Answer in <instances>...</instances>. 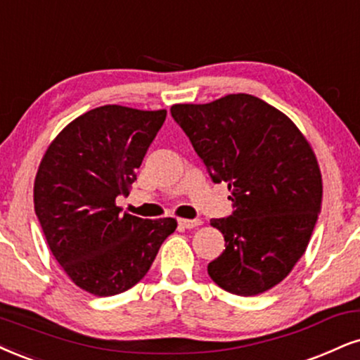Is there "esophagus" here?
<instances>
[{
  "mask_svg": "<svg viewBox=\"0 0 360 360\" xmlns=\"http://www.w3.org/2000/svg\"><path fill=\"white\" fill-rule=\"evenodd\" d=\"M179 225H180V227H184V229H195V227H200L202 220L200 219H193V220L179 219Z\"/></svg>",
  "mask_w": 360,
  "mask_h": 360,
  "instance_id": "1",
  "label": "esophagus"
}]
</instances>
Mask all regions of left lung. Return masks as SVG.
<instances>
[{
    "label": "left lung",
    "mask_w": 360,
    "mask_h": 360,
    "mask_svg": "<svg viewBox=\"0 0 360 360\" xmlns=\"http://www.w3.org/2000/svg\"><path fill=\"white\" fill-rule=\"evenodd\" d=\"M170 112L212 180L230 190L232 215L210 221L225 250L208 275L235 295L269 290L304 255L321 214L322 176L309 141L290 118L247 93Z\"/></svg>",
    "instance_id": "left-lung-1"
}]
</instances>
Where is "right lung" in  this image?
Instances as JSON below:
<instances>
[{"mask_svg": "<svg viewBox=\"0 0 360 360\" xmlns=\"http://www.w3.org/2000/svg\"><path fill=\"white\" fill-rule=\"evenodd\" d=\"M167 118L105 105L83 113L51 141L34 179V214L58 264L79 288L117 295L145 277L175 219L122 214L136 168Z\"/></svg>", "mask_w": 360, "mask_h": 360, "instance_id": "1", "label": "right lung"}]
</instances>
